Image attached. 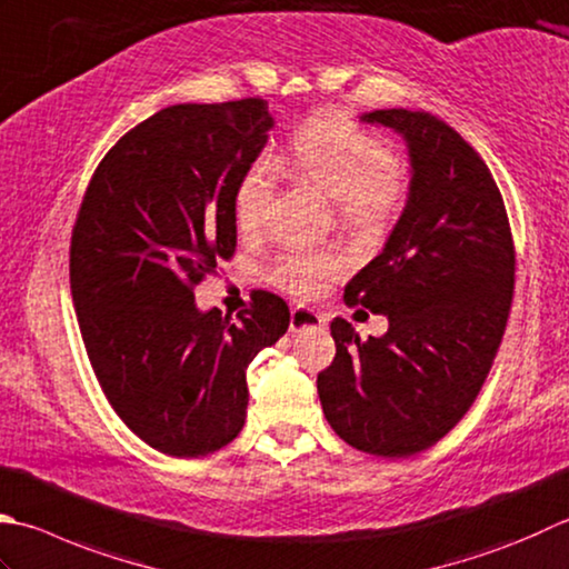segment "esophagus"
I'll return each instance as SVG.
<instances>
[{"label":"esophagus","mask_w":569,"mask_h":569,"mask_svg":"<svg viewBox=\"0 0 569 569\" xmlns=\"http://www.w3.org/2000/svg\"><path fill=\"white\" fill-rule=\"evenodd\" d=\"M322 326H326V320H322V316L316 313V310L303 308V306H298V308L291 310V322H288V330H291L293 336H298V332L320 330Z\"/></svg>","instance_id":"obj_1"}]
</instances>
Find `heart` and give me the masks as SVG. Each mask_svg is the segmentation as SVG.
Listing matches in <instances>:
<instances>
[{
	"instance_id": "b5f03b06",
	"label": "heart",
	"mask_w": 569,
	"mask_h": 569,
	"mask_svg": "<svg viewBox=\"0 0 569 569\" xmlns=\"http://www.w3.org/2000/svg\"><path fill=\"white\" fill-rule=\"evenodd\" d=\"M399 158L392 144L365 130L350 116L326 110L300 126L286 150L253 160L233 189V219L241 233L259 231L276 192L278 172L306 180L336 199L345 229L375 231L385 227L402 197ZM340 271L330 251L286 249L276 256L271 278L296 296H313Z\"/></svg>"
}]
</instances>
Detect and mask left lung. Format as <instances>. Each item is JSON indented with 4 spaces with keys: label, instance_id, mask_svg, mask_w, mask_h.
<instances>
[{
    "label": "left lung",
    "instance_id": "1",
    "mask_svg": "<svg viewBox=\"0 0 569 569\" xmlns=\"http://www.w3.org/2000/svg\"><path fill=\"white\" fill-rule=\"evenodd\" d=\"M409 150L402 217L345 286V303L382 313V338L330 322L336 360L318 375L328 425L365 453L405 459L459 425L481 392L513 303L516 249L491 170L425 110H372Z\"/></svg>",
    "mask_w": 569,
    "mask_h": 569
}]
</instances>
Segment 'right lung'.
I'll return each instance as SVG.
<instances>
[{
    "instance_id": "obj_1",
    "label": "right lung",
    "mask_w": 569,
    "mask_h": 569,
    "mask_svg": "<svg viewBox=\"0 0 569 569\" xmlns=\"http://www.w3.org/2000/svg\"><path fill=\"white\" fill-rule=\"evenodd\" d=\"M271 128L261 98L162 108L100 160L73 224L71 296L98 385L132 433L177 459L239 437L249 365L291 322L266 291L237 322L194 303L237 249L233 189Z\"/></svg>"
}]
</instances>
